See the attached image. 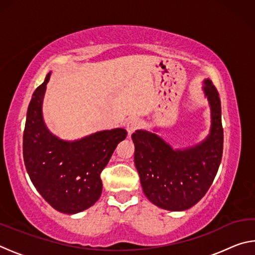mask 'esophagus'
Segmentation results:
<instances>
[{"instance_id": "obj_1", "label": "esophagus", "mask_w": 255, "mask_h": 255, "mask_svg": "<svg viewBox=\"0 0 255 255\" xmlns=\"http://www.w3.org/2000/svg\"><path fill=\"white\" fill-rule=\"evenodd\" d=\"M141 126V122L138 118H131L129 122L127 123V131L129 135H131V133L138 129Z\"/></svg>"}]
</instances>
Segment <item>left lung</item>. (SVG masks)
Instances as JSON below:
<instances>
[{"mask_svg": "<svg viewBox=\"0 0 255 255\" xmlns=\"http://www.w3.org/2000/svg\"><path fill=\"white\" fill-rule=\"evenodd\" d=\"M202 88L211 126L199 144L174 149L155 132L139 129L131 135L141 188L147 199L162 209L182 211L195 206L208 191L222 161L221 99L210 80H205Z\"/></svg>", "mask_w": 255, "mask_h": 255, "instance_id": "8db88e82", "label": "left lung"}]
</instances>
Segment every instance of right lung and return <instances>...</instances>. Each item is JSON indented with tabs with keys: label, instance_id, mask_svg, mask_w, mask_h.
<instances>
[{
	"label": "right lung",
	"instance_id": "1",
	"mask_svg": "<svg viewBox=\"0 0 255 255\" xmlns=\"http://www.w3.org/2000/svg\"><path fill=\"white\" fill-rule=\"evenodd\" d=\"M51 72L33 92L23 132V159L30 180L42 198L60 213L90 208L102 192L100 174L117 145L127 137L124 128L97 131L64 140L47 128L42 102Z\"/></svg>",
	"mask_w": 255,
	"mask_h": 255
}]
</instances>
